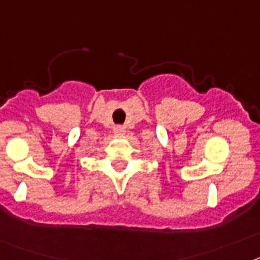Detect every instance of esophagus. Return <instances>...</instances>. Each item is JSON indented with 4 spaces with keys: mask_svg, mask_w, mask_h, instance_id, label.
<instances>
[{
    "mask_svg": "<svg viewBox=\"0 0 260 260\" xmlns=\"http://www.w3.org/2000/svg\"><path fill=\"white\" fill-rule=\"evenodd\" d=\"M115 132L116 134H124V132H125V128H124L123 125H116Z\"/></svg>",
    "mask_w": 260,
    "mask_h": 260,
    "instance_id": "esophagus-1",
    "label": "esophagus"
}]
</instances>
